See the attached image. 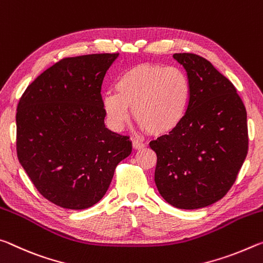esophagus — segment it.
I'll list each match as a JSON object with an SVG mask.
<instances>
[{"mask_svg":"<svg viewBox=\"0 0 263 263\" xmlns=\"http://www.w3.org/2000/svg\"><path fill=\"white\" fill-rule=\"evenodd\" d=\"M145 147L144 143H142V142L137 141V140H133V148L135 150H140V149H143Z\"/></svg>","mask_w":263,"mask_h":263,"instance_id":"34e87169","label":"esophagus"}]
</instances>
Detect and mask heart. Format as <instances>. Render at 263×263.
<instances>
[{"label":"heart","mask_w":263,"mask_h":263,"mask_svg":"<svg viewBox=\"0 0 263 263\" xmlns=\"http://www.w3.org/2000/svg\"><path fill=\"white\" fill-rule=\"evenodd\" d=\"M115 92L102 97L106 120L114 130H122L133 109L142 129L163 136L174 132L186 115L191 84L179 67L141 64L120 76Z\"/></svg>","instance_id":"obj_1"}]
</instances>
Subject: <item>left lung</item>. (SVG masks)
<instances>
[{"mask_svg":"<svg viewBox=\"0 0 263 263\" xmlns=\"http://www.w3.org/2000/svg\"><path fill=\"white\" fill-rule=\"evenodd\" d=\"M191 84L182 123L149 143L157 155L155 183L177 209L216 203L234 184L248 152L247 111L233 84L209 60L175 53Z\"/></svg>","mask_w":263,"mask_h":263,"instance_id":"1","label":"left lung"}]
</instances>
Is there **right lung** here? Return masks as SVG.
Here are the masks:
<instances>
[{
  "instance_id": "add662e5",
  "label": "right lung",
  "mask_w": 263,
  "mask_h": 263,
  "mask_svg": "<svg viewBox=\"0 0 263 263\" xmlns=\"http://www.w3.org/2000/svg\"><path fill=\"white\" fill-rule=\"evenodd\" d=\"M119 53L59 60L30 84L16 113V150L34 187L51 203L84 210L105 196L129 136L105 126L101 85Z\"/></svg>"
}]
</instances>
